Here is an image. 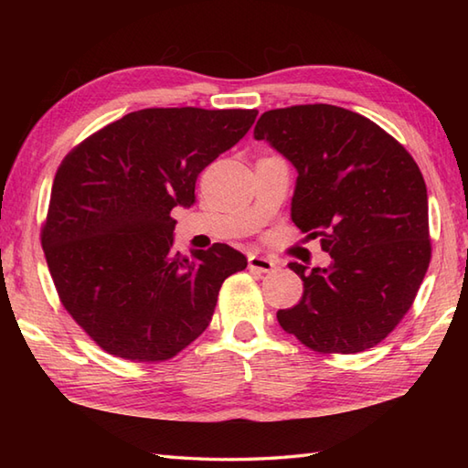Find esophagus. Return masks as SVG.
<instances>
[{"label":"esophagus","mask_w":468,"mask_h":468,"mask_svg":"<svg viewBox=\"0 0 468 468\" xmlns=\"http://www.w3.org/2000/svg\"><path fill=\"white\" fill-rule=\"evenodd\" d=\"M250 267L253 271L260 273H270L277 267V261L270 260V257H261V255H251L250 257Z\"/></svg>","instance_id":"1"}]
</instances>
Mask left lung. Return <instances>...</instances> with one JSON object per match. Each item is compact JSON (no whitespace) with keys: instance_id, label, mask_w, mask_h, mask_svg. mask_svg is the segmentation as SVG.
<instances>
[{"instance_id":"left-lung-1","label":"left lung","mask_w":468,"mask_h":468,"mask_svg":"<svg viewBox=\"0 0 468 468\" xmlns=\"http://www.w3.org/2000/svg\"><path fill=\"white\" fill-rule=\"evenodd\" d=\"M253 136L297 171L292 221L322 237L327 267L290 263L303 295L277 322L322 354H356L400 324L431 263L429 197L419 165L380 126L332 104L261 114Z\"/></svg>"}]
</instances>
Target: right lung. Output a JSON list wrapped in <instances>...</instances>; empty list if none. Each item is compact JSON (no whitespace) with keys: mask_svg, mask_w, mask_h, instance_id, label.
I'll return each instance as SVG.
<instances>
[{"mask_svg":"<svg viewBox=\"0 0 468 468\" xmlns=\"http://www.w3.org/2000/svg\"><path fill=\"white\" fill-rule=\"evenodd\" d=\"M257 111L144 108L69 151L52 185L42 247L56 292L104 352L163 362L201 335L247 257L225 243L173 251L175 207L237 144Z\"/></svg>","mask_w":468,"mask_h":468,"instance_id":"right-lung-1","label":"right lung"}]
</instances>
